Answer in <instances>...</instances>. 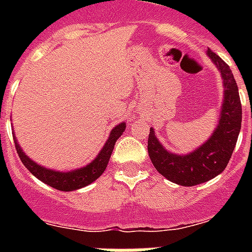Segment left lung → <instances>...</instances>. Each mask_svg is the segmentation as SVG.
I'll list each match as a JSON object with an SVG mask.
<instances>
[{"label":"left lung","instance_id":"8db88e82","mask_svg":"<svg viewBox=\"0 0 252 252\" xmlns=\"http://www.w3.org/2000/svg\"><path fill=\"white\" fill-rule=\"evenodd\" d=\"M208 56L221 72L223 80V104L219 126L204 145L187 156H176L163 148L150 128L148 152L157 171L172 183L191 187L213 179L225 170L238 140L242 124V104L230 66L211 49Z\"/></svg>","mask_w":252,"mask_h":252}]
</instances>
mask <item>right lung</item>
I'll return each mask as SVG.
<instances>
[{
  "mask_svg": "<svg viewBox=\"0 0 252 252\" xmlns=\"http://www.w3.org/2000/svg\"><path fill=\"white\" fill-rule=\"evenodd\" d=\"M124 129H126L124 123H120L119 126H115L114 129L111 130L110 137L103 146V149L100 150V153L98 154V157L85 167L69 172L53 171V170H48L43 166H39L37 163L31 161L22 152L17 140L14 141V144H15V149H17V153L21 158L22 163L29 168V171L32 172V175L36 176L37 179L41 180L43 183L48 184L51 187L60 189V191H74V189H78V188H82L87 184L93 183L94 180H96L99 176L102 175L103 171L106 170L107 163L110 161L115 142L118 141V138L122 136Z\"/></svg>",
  "mask_w": 252,
  "mask_h": 252,
  "instance_id": "1",
  "label": "right lung"
}]
</instances>
